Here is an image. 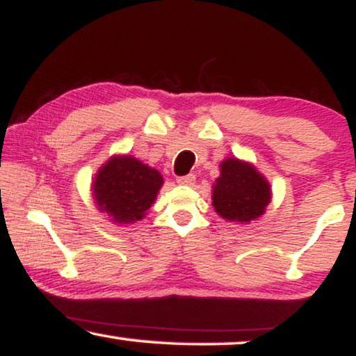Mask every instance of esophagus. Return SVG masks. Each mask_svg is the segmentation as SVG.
Here are the masks:
<instances>
[{
  "instance_id": "34e87169",
  "label": "esophagus",
  "mask_w": 356,
  "mask_h": 356,
  "mask_svg": "<svg viewBox=\"0 0 356 356\" xmlns=\"http://www.w3.org/2000/svg\"><path fill=\"white\" fill-rule=\"evenodd\" d=\"M194 182H195L194 174H187V175H181V177H177V184H181V186H194Z\"/></svg>"
}]
</instances>
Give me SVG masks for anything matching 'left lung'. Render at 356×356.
<instances>
[{
    "mask_svg": "<svg viewBox=\"0 0 356 356\" xmlns=\"http://www.w3.org/2000/svg\"><path fill=\"white\" fill-rule=\"evenodd\" d=\"M271 201V186L256 167L239 159L220 162V175L212 186V206L220 218L249 222L264 214Z\"/></svg>",
    "mask_w": 356,
    "mask_h": 356,
    "instance_id": "8db88e82",
    "label": "left lung"
}]
</instances>
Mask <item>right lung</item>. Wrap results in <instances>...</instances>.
Here are the masks:
<instances>
[{
    "label": "right lung",
    "instance_id": "obj_1",
    "mask_svg": "<svg viewBox=\"0 0 356 356\" xmlns=\"http://www.w3.org/2000/svg\"><path fill=\"white\" fill-rule=\"evenodd\" d=\"M164 179L159 170L142 164L132 155H113L100 167L92 184L93 199L102 212L117 224L145 218Z\"/></svg>",
    "mask_w": 356,
    "mask_h": 356
}]
</instances>
